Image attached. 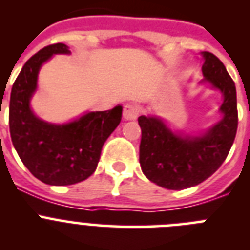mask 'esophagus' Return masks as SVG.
<instances>
[{
    "label": "esophagus",
    "mask_w": 250,
    "mask_h": 250,
    "mask_svg": "<svg viewBox=\"0 0 250 250\" xmlns=\"http://www.w3.org/2000/svg\"><path fill=\"white\" fill-rule=\"evenodd\" d=\"M123 116L125 120H135L139 116V107L135 104H127L124 106Z\"/></svg>",
    "instance_id": "34e87169"
}]
</instances>
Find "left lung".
<instances>
[{
	"label": "left lung",
	"mask_w": 250,
	"mask_h": 250,
	"mask_svg": "<svg viewBox=\"0 0 250 250\" xmlns=\"http://www.w3.org/2000/svg\"><path fill=\"white\" fill-rule=\"evenodd\" d=\"M203 75L224 95L220 110L224 118L204 136L180 138L156 118L140 116V167L150 182L170 190L200 184L213 175L227 159L238 129L237 90L225 66L204 51Z\"/></svg>",
	"instance_id": "left-lung-1"
}]
</instances>
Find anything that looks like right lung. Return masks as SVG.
Instances as JSON below:
<instances>
[{
    "mask_svg": "<svg viewBox=\"0 0 250 250\" xmlns=\"http://www.w3.org/2000/svg\"><path fill=\"white\" fill-rule=\"evenodd\" d=\"M65 43H54L27 60L15 80L10 98V134L20 159L45 184L71 185L89 178L98 167L101 149L121 120L123 107L87 112L65 125L40 120L30 109L37 74L54 54H68Z\"/></svg>",
    "mask_w": 250,
    "mask_h": 250,
    "instance_id": "obj_1",
    "label": "right lung"
}]
</instances>
